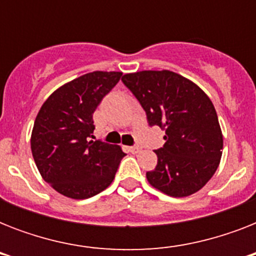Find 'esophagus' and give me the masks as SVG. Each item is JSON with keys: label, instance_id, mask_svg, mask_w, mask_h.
Masks as SVG:
<instances>
[{"label": "esophagus", "instance_id": "obj_1", "mask_svg": "<svg viewBox=\"0 0 256 256\" xmlns=\"http://www.w3.org/2000/svg\"><path fill=\"white\" fill-rule=\"evenodd\" d=\"M140 150H142V148L138 146V144H134V146H130V148H128V152H132V154H138Z\"/></svg>", "mask_w": 256, "mask_h": 256}]
</instances>
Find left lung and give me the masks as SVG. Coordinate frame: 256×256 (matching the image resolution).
<instances>
[{"instance_id": "left-lung-1", "label": "left lung", "mask_w": 256, "mask_h": 256, "mask_svg": "<svg viewBox=\"0 0 256 256\" xmlns=\"http://www.w3.org/2000/svg\"><path fill=\"white\" fill-rule=\"evenodd\" d=\"M148 116V126L164 130L158 164L146 176L152 187L170 196L200 190L218 168L223 136L210 98L187 78L168 72L144 70L122 77Z\"/></svg>"}]
</instances>
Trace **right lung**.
Here are the masks:
<instances>
[{
	"mask_svg": "<svg viewBox=\"0 0 256 256\" xmlns=\"http://www.w3.org/2000/svg\"><path fill=\"white\" fill-rule=\"evenodd\" d=\"M120 72H92L57 88L42 104L32 132V152L42 178L60 194L86 199L110 186L126 154L92 140V112L120 82Z\"/></svg>",
	"mask_w": 256,
	"mask_h": 256,
	"instance_id": "obj_1",
	"label": "right lung"
}]
</instances>
